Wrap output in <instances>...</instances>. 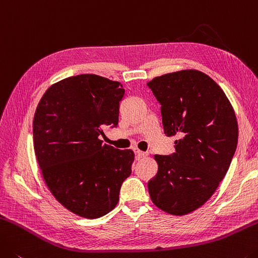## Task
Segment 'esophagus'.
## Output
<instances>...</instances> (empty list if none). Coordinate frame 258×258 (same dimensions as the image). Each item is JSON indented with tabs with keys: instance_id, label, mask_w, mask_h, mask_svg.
Wrapping results in <instances>:
<instances>
[{
	"instance_id": "34e87169",
	"label": "esophagus",
	"mask_w": 258,
	"mask_h": 258,
	"mask_svg": "<svg viewBox=\"0 0 258 258\" xmlns=\"http://www.w3.org/2000/svg\"><path fill=\"white\" fill-rule=\"evenodd\" d=\"M135 154H136L137 159H143V158H146L149 153H146V152H143V151H139V150H135Z\"/></svg>"
}]
</instances>
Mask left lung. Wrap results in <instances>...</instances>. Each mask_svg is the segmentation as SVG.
Segmentation results:
<instances>
[{"label":"left lung","instance_id":"obj_1","mask_svg":"<svg viewBox=\"0 0 258 258\" xmlns=\"http://www.w3.org/2000/svg\"><path fill=\"white\" fill-rule=\"evenodd\" d=\"M161 105L163 132L178 135L175 153L155 154L158 172L147 187L153 204L183 216L205 205L224 178L238 144L234 109L221 87L197 70L147 82Z\"/></svg>","mask_w":258,"mask_h":258}]
</instances>
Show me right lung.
I'll use <instances>...</instances> for the list:
<instances>
[{"mask_svg": "<svg viewBox=\"0 0 258 258\" xmlns=\"http://www.w3.org/2000/svg\"><path fill=\"white\" fill-rule=\"evenodd\" d=\"M124 89L120 82L80 74L52 84L33 120L34 151L46 186L70 212L99 218L115 208L135 154L103 144L115 128Z\"/></svg>", "mask_w": 258, "mask_h": 258, "instance_id": "add662e5", "label": "right lung"}]
</instances>
